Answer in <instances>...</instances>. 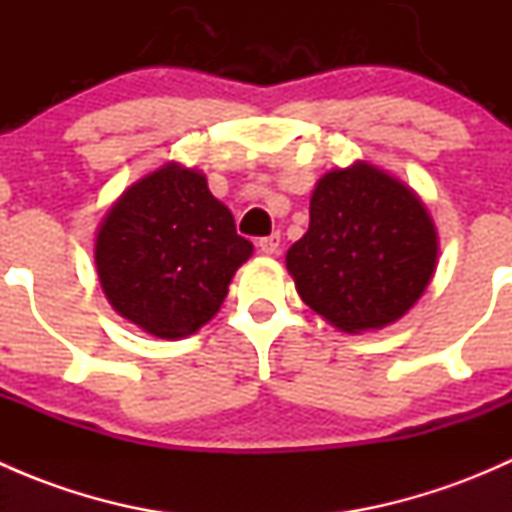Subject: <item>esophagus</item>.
<instances>
[{"label":"esophagus","instance_id":"34e87169","mask_svg":"<svg viewBox=\"0 0 512 512\" xmlns=\"http://www.w3.org/2000/svg\"><path fill=\"white\" fill-rule=\"evenodd\" d=\"M280 235L277 232H272V235L267 237H260V242H257V247H260L262 255H275L277 250H280Z\"/></svg>","mask_w":512,"mask_h":512}]
</instances>
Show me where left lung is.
I'll use <instances>...</instances> for the list:
<instances>
[{
  "mask_svg": "<svg viewBox=\"0 0 512 512\" xmlns=\"http://www.w3.org/2000/svg\"><path fill=\"white\" fill-rule=\"evenodd\" d=\"M436 260V225L421 198L364 160L317 180L309 230L287 250L304 304L349 334L404 317Z\"/></svg>",
  "mask_w": 512,
  "mask_h": 512,
  "instance_id": "obj_1",
  "label": "left lung"
}]
</instances>
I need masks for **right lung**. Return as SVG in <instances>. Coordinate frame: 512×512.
Wrapping results in <instances>:
<instances>
[{
  "instance_id": "obj_1",
  "label": "right lung",
  "mask_w": 512,
  "mask_h": 512,
  "mask_svg": "<svg viewBox=\"0 0 512 512\" xmlns=\"http://www.w3.org/2000/svg\"><path fill=\"white\" fill-rule=\"evenodd\" d=\"M252 255L232 213L195 168L165 163L111 205L94 260L108 302L160 339H183L218 314L232 275Z\"/></svg>"
}]
</instances>
